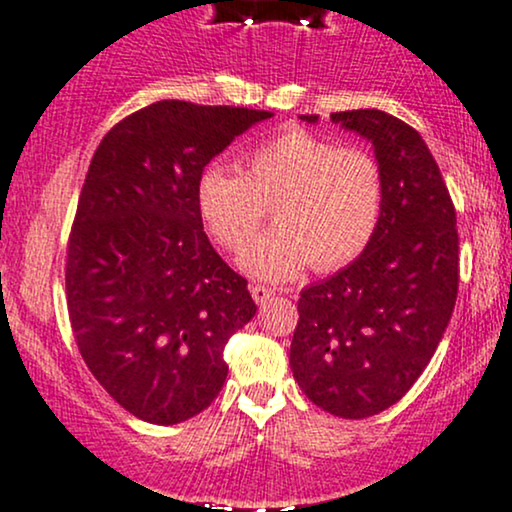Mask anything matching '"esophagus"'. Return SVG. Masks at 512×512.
<instances>
[{
	"mask_svg": "<svg viewBox=\"0 0 512 512\" xmlns=\"http://www.w3.org/2000/svg\"><path fill=\"white\" fill-rule=\"evenodd\" d=\"M249 292H251V297H254L256 304H266L275 297V292L266 285H249Z\"/></svg>",
	"mask_w": 512,
	"mask_h": 512,
	"instance_id": "esophagus-1",
	"label": "esophagus"
}]
</instances>
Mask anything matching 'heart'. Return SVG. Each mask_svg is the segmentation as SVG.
Wrapping results in <instances>:
<instances>
[{
    "instance_id": "heart-1",
    "label": "heart",
    "mask_w": 512,
    "mask_h": 512,
    "mask_svg": "<svg viewBox=\"0 0 512 512\" xmlns=\"http://www.w3.org/2000/svg\"><path fill=\"white\" fill-rule=\"evenodd\" d=\"M386 182L366 148L338 146L306 129H285L242 158V172L208 165L196 182V208L210 237L242 254L274 206L279 227L242 256L256 278L290 280L359 258L378 230Z\"/></svg>"
}]
</instances>
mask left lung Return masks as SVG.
<instances>
[{
  "label": "left lung",
  "mask_w": 512,
  "mask_h": 512,
  "mask_svg": "<svg viewBox=\"0 0 512 512\" xmlns=\"http://www.w3.org/2000/svg\"><path fill=\"white\" fill-rule=\"evenodd\" d=\"M330 122L374 143L386 201L364 254L302 292L290 366L316 407L364 419L395 405L434 357L458 299L460 239L417 129L381 110L335 112Z\"/></svg>",
  "instance_id": "left-lung-1"
}]
</instances>
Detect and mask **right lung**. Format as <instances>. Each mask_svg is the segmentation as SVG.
<instances>
[{
  "mask_svg": "<svg viewBox=\"0 0 512 512\" xmlns=\"http://www.w3.org/2000/svg\"><path fill=\"white\" fill-rule=\"evenodd\" d=\"M270 112L160 100L114 124L90 160L66 244L83 362L126 412L179 424L218 398L225 345L256 314L208 242L203 167Z\"/></svg>",
  "mask_w": 512,
  "mask_h": 512,
  "instance_id": "right-lung-1",
  "label": "right lung"
}]
</instances>
